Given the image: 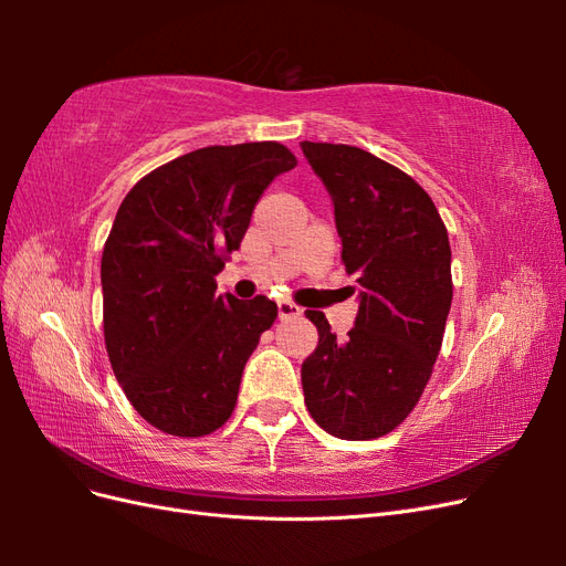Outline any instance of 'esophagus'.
<instances>
[{
  "label": "esophagus",
  "mask_w": 566,
  "mask_h": 566,
  "mask_svg": "<svg viewBox=\"0 0 566 566\" xmlns=\"http://www.w3.org/2000/svg\"><path fill=\"white\" fill-rule=\"evenodd\" d=\"M295 316H302V306H297L295 302H287V300H281L279 302V318H295Z\"/></svg>",
  "instance_id": "esophagus-1"
}]
</instances>
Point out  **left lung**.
<instances>
[{
	"mask_svg": "<svg viewBox=\"0 0 566 566\" xmlns=\"http://www.w3.org/2000/svg\"><path fill=\"white\" fill-rule=\"evenodd\" d=\"M300 146L333 196L342 264L361 285L345 342L321 312H304L318 328V347L302 364L304 403L333 437L378 439L430 382L453 300L449 231L399 167L356 146Z\"/></svg>",
	"mask_w": 566,
	"mask_h": 566,
	"instance_id": "8db88e82",
	"label": "left lung"
}]
</instances>
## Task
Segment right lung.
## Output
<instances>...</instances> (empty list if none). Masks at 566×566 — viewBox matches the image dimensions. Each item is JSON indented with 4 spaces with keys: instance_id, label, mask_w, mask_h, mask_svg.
<instances>
[{
    "instance_id": "add662e5",
    "label": "right lung",
    "mask_w": 566,
    "mask_h": 566,
    "mask_svg": "<svg viewBox=\"0 0 566 566\" xmlns=\"http://www.w3.org/2000/svg\"><path fill=\"white\" fill-rule=\"evenodd\" d=\"M297 165L276 142L208 146L132 186L101 256L104 337L115 378L146 422L205 437L238 401L243 368L276 302L217 295L254 202Z\"/></svg>"
}]
</instances>
